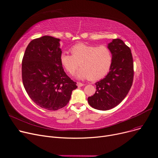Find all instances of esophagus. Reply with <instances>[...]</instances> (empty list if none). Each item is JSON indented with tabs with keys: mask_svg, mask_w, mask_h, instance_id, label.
<instances>
[{
	"mask_svg": "<svg viewBox=\"0 0 158 158\" xmlns=\"http://www.w3.org/2000/svg\"><path fill=\"white\" fill-rule=\"evenodd\" d=\"M77 86L78 87H81V86H83V85H84V84H82V83H80V82H77Z\"/></svg>",
	"mask_w": 158,
	"mask_h": 158,
	"instance_id": "obj_1",
	"label": "esophagus"
}]
</instances>
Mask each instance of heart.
<instances>
[{
  "label": "heart",
  "mask_w": 158,
  "mask_h": 158,
  "mask_svg": "<svg viewBox=\"0 0 158 158\" xmlns=\"http://www.w3.org/2000/svg\"><path fill=\"white\" fill-rule=\"evenodd\" d=\"M70 51L71 55L62 52L60 57L61 65L67 73L73 74L80 64L81 68L77 73L80 79L97 80L104 77L109 71L112 63V53L105 46H95L77 44Z\"/></svg>",
  "instance_id": "heart-1"
}]
</instances>
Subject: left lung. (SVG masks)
<instances>
[{
  "mask_svg": "<svg viewBox=\"0 0 158 158\" xmlns=\"http://www.w3.org/2000/svg\"><path fill=\"white\" fill-rule=\"evenodd\" d=\"M107 48L113 57L110 71L96 82V93L87 99L92 107L101 110L111 109L121 103L131 89L134 78L131 49L119 39L112 40Z\"/></svg>",
  "mask_w": 158,
  "mask_h": 158,
  "instance_id": "1",
  "label": "left lung"
}]
</instances>
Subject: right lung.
Wrapping results in <instances>:
<instances>
[{"instance_id": "obj_1", "label": "right lung", "mask_w": 158, "mask_h": 158, "mask_svg": "<svg viewBox=\"0 0 158 158\" xmlns=\"http://www.w3.org/2000/svg\"><path fill=\"white\" fill-rule=\"evenodd\" d=\"M60 40L51 36L31 40L22 63V81L27 94L37 106L50 110L65 107L77 88L61 65Z\"/></svg>"}]
</instances>
